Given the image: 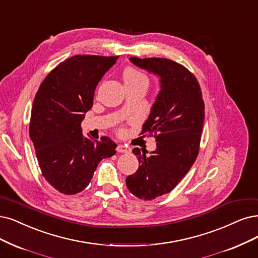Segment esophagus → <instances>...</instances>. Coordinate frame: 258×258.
Listing matches in <instances>:
<instances>
[{"mask_svg":"<svg viewBox=\"0 0 258 258\" xmlns=\"http://www.w3.org/2000/svg\"><path fill=\"white\" fill-rule=\"evenodd\" d=\"M116 150H117L118 153H130V152H131V149L126 146H124V145H118Z\"/></svg>","mask_w":258,"mask_h":258,"instance_id":"esophagus-1","label":"esophagus"}]
</instances>
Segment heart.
Here are the masks:
<instances>
[{
  "instance_id": "heart-1",
  "label": "heart",
  "mask_w": 258,
  "mask_h": 258,
  "mask_svg": "<svg viewBox=\"0 0 258 258\" xmlns=\"http://www.w3.org/2000/svg\"><path fill=\"white\" fill-rule=\"evenodd\" d=\"M123 78L125 83H137V82H144L147 84L149 83V80L146 76V74L134 68H128L124 71Z\"/></svg>"
}]
</instances>
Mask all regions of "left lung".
Wrapping results in <instances>:
<instances>
[{"label": "left lung", "mask_w": 258, "mask_h": 258, "mask_svg": "<svg viewBox=\"0 0 258 258\" xmlns=\"http://www.w3.org/2000/svg\"><path fill=\"white\" fill-rule=\"evenodd\" d=\"M130 60L160 78V90L141 134L154 136L156 150L133 149L139 167L126 177L130 192L141 200L169 194L183 179L197 159L204 124V101L196 76L167 58Z\"/></svg>", "instance_id": "8db88e82"}]
</instances>
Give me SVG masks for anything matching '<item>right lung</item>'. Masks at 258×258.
Returning a JSON list of instances; mask_svg holds the SVG:
<instances>
[{"label":"right lung","instance_id":"obj_1","mask_svg":"<svg viewBox=\"0 0 258 258\" xmlns=\"http://www.w3.org/2000/svg\"><path fill=\"white\" fill-rule=\"evenodd\" d=\"M117 59L72 56L46 75L36 93L30 137L42 176L63 195L83 191L100 161L116 154L117 145L109 137H84L81 123L92 107L95 87Z\"/></svg>","mask_w":258,"mask_h":258}]
</instances>
